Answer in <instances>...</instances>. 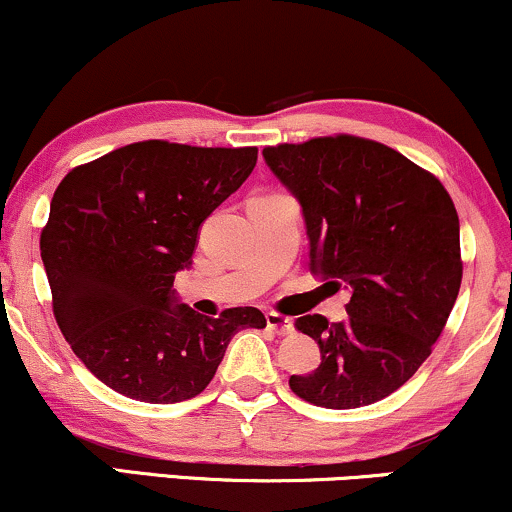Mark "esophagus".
I'll use <instances>...</instances> for the list:
<instances>
[{
	"mask_svg": "<svg viewBox=\"0 0 512 512\" xmlns=\"http://www.w3.org/2000/svg\"><path fill=\"white\" fill-rule=\"evenodd\" d=\"M266 326L273 330L275 335H290L292 333V321H290V318L275 314V311H268V314H266Z\"/></svg>",
	"mask_w": 512,
	"mask_h": 512,
	"instance_id": "34e87169",
	"label": "esophagus"
}]
</instances>
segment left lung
I'll return each instance as SVG.
<instances>
[{"mask_svg":"<svg viewBox=\"0 0 512 512\" xmlns=\"http://www.w3.org/2000/svg\"><path fill=\"white\" fill-rule=\"evenodd\" d=\"M263 158L302 203L314 273L352 292L345 321H294L318 342L321 364L292 376V393L328 410L388 398L426 362L458 299L453 198L429 170L362 136L278 143Z\"/></svg>","mask_w":512,"mask_h":512,"instance_id":"left-lung-1","label":"left lung"}]
</instances>
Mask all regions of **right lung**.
I'll list each match as a JSON object with an SVG mask.
<instances>
[{
	"mask_svg": "<svg viewBox=\"0 0 512 512\" xmlns=\"http://www.w3.org/2000/svg\"><path fill=\"white\" fill-rule=\"evenodd\" d=\"M258 148L138 141L78 165L59 182L40 232L52 311L66 342L105 386L170 405L203 393L254 306L218 318L174 304L198 227L246 182Z\"/></svg>",
	"mask_w": 512,
	"mask_h": 512,
	"instance_id": "obj_1",
	"label": "right lung"
}]
</instances>
